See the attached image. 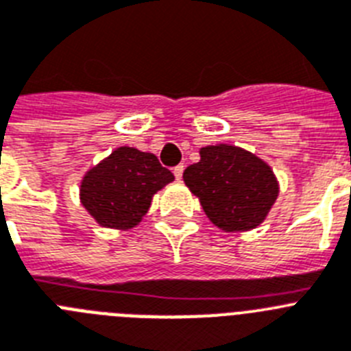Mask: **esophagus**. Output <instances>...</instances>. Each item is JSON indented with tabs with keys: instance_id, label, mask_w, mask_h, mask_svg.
<instances>
[{
	"instance_id": "34e87169",
	"label": "esophagus",
	"mask_w": 351,
	"mask_h": 351,
	"mask_svg": "<svg viewBox=\"0 0 351 351\" xmlns=\"http://www.w3.org/2000/svg\"><path fill=\"white\" fill-rule=\"evenodd\" d=\"M173 173H175L176 180H182V175H184V166H182V164H180V166H176L175 169H173Z\"/></svg>"
}]
</instances>
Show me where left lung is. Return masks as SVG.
I'll use <instances>...</instances> for the list:
<instances>
[{
	"label": "left lung",
	"mask_w": 351,
	"mask_h": 351,
	"mask_svg": "<svg viewBox=\"0 0 351 351\" xmlns=\"http://www.w3.org/2000/svg\"><path fill=\"white\" fill-rule=\"evenodd\" d=\"M199 155V162L184 171V182L210 221L224 231L261 224L279 194L272 169L237 146H205Z\"/></svg>",
	"instance_id": "left-lung-1"
}]
</instances>
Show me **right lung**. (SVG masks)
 <instances>
[{
	"label": "right lung",
	"instance_id": "add662e5",
	"mask_svg": "<svg viewBox=\"0 0 351 351\" xmlns=\"http://www.w3.org/2000/svg\"><path fill=\"white\" fill-rule=\"evenodd\" d=\"M173 180L154 154L121 146L84 176L81 203L100 226L129 230L150 208L152 196Z\"/></svg>",
	"mask_w": 351,
	"mask_h": 351
}]
</instances>
